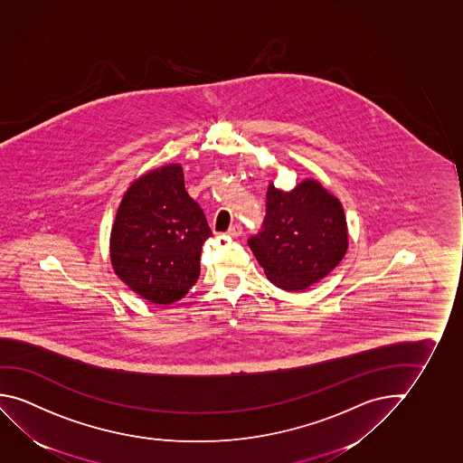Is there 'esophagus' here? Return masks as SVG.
<instances>
[{"mask_svg": "<svg viewBox=\"0 0 463 463\" xmlns=\"http://www.w3.org/2000/svg\"><path fill=\"white\" fill-rule=\"evenodd\" d=\"M241 234H242V226L241 224H232L228 229V235H231V237H239Z\"/></svg>", "mask_w": 463, "mask_h": 463, "instance_id": "obj_1", "label": "esophagus"}]
</instances>
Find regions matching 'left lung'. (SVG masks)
Segmentation results:
<instances>
[{
	"label": "left lung",
	"mask_w": 463,
	"mask_h": 463,
	"mask_svg": "<svg viewBox=\"0 0 463 463\" xmlns=\"http://www.w3.org/2000/svg\"><path fill=\"white\" fill-rule=\"evenodd\" d=\"M249 245L272 284L298 292L336 268L348 250V228L340 200L314 179L290 193L270 183L263 229Z\"/></svg>",
	"instance_id": "left-lung-1"
}]
</instances>
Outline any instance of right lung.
Listing matches in <instances>:
<instances>
[{
  "label": "right lung",
  "mask_w": 463,
  "mask_h": 463,
  "mask_svg": "<svg viewBox=\"0 0 463 463\" xmlns=\"http://www.w3.org/2000/svg\"><path fill=\"white\" fill-rule=\"evenodd\" d=\"M212 229L184 187L181 165L136 179L123 195L110 234L115 274L156 305H171L200 276V253Z\"/></svg>",
  "instance_id": "right-lung-1"
}]
</instances>
